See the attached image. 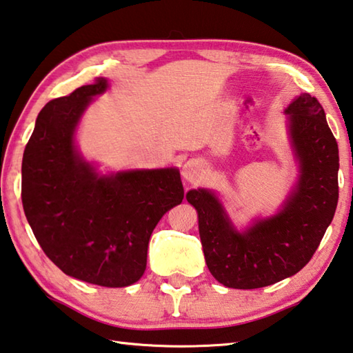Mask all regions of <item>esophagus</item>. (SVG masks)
Masks as SVG:
<instances>
[{
  "label": "esophagus",
  "instance_id": "obj_1",
  "mask_svg": "<svg viewBox=\"0 0 353 353\" xmlns=\"http://www.w3.org/2000/svg\"><path fill=\"white\" fill-rule=\"evenodd\" d=\"M182 176L190 183H197L203 176V166L196 159H191L182 166Z\"/></svg>",
  "mask_w": 353,
  "mask_h": 353
}]
</instances>
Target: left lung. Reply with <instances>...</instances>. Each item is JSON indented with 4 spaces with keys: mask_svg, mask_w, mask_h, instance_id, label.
Returning <instances> with one entry per match:
<instances>
[{
    "mask_svg": "<svg viewBox=\"0 0 353 353\" xmlns=\"http://www.w3.org/2000/svg\"><path fill=\"white\" fill-rule=\"evenodd\" d=\"M298 182L276 214L239 232L214 191L190 190L210 273L230 288H261L296 274L321 242L338 203V143L319 101L301 94L285 110Z\"/></svg>",
    "mask_w": 353,
    "mask_h": 353,
    "instance_id": "obj_1",
    "label": "left lung"
}]
</instances>
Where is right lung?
I'll return each instance as SVG.
<instances>
[{"instance_id":"right-lung-1","label":"right lung","mask_w":353,"mask_h":353,"mask_svg":"<svg viewBox=\"0 0 353 353\" xmlns=\"http://www.w3.org/2000/svg\"><path fill=\"white\" fill-rule=\"evenodd\" d=\"M106 79L50 100L38 114L21 166L24 214L63 273L101 287L142 278L152 230L182 202L177 168L100 174L75 146V131Z\"/></svg>"}]
</instances>
